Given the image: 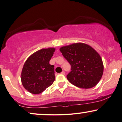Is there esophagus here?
<instances>
[{
    "instance_id": "34e87169",
    "label": "esophagus",
    "mask_w": 122,
    "mask_h": 122,
    "mask_svg": "<svg viewBox=\"0 0 122 122\" xmlns=\"http://www.w3.org/2000/svg\"><path fill=\"white\" fill-rule=\"evenodd\" d=\"M61 74H62V75H65V71H62V72H61Z\"/></svg>"
}]
</instances>
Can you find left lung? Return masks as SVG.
I'll use <instances>...</instances> for the list:
<instances>
[{"label": "left lung", "mask_w": 122, "mask_h": 122, "mask_svg": "<svg viewBox=\"0 0 122 122\" xmlns=\"http://www.w3.org/2000/svg\"><path fill=\"white\" fill-rule=\"evenodd\" d=\"M60 51L71 66L67 75L70 82L78 87L89 89L99 82L104 65L99 54L92 47L84 43H75L61 47Z\"/></svg>", "instance_id": "left-lung-1"}]
</instances>
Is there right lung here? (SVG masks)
Here are the masks:
<instances>
[{
  "mask_svg": "<svg viewBox=\"0 0 122 122\" xmlns=\"http://www.w3.org/2000/svg\"><path fill=\"white\" fill-rule=\"evenodd\" d=\"M55 51V48H42L25 61L20 79L23 87L30 93H41L55 81L54 66L50 64Z\"/></svg>",
  "mask_w": 122,
  "mask_h": 122,
  "instance_id": "right-lung-1",
  "label": "right lung"
}]
</instances>
